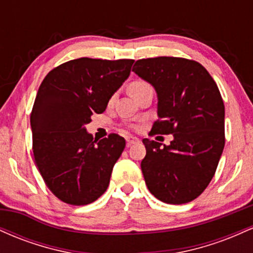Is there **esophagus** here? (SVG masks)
<instances>
[{
  "label": "esophagus",
  "instance_id": "34e87169",
  "mask_svg": "<svg viewBox=\"0 0 253 253\" xmlns=\"http://www.w3.org/2000/svg\"><path fill=\"white\" fill-rule=\"evenodd\" d=\"M126 141H127V147H129L132 146V145L139 143V139L135 138V136H127Z\"/></svg>",
  "mask_w": 253,
  "mask_h": 253
}]
</instances>
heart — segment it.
<instances>
[{
    "mask_svg": "<svg viewBox=\"0 0 253 253\" xmlns=\"http://www.w3.org/2000/svg\"><path fill=\"white\" fill-rule=\"evenodd\" d=\"M147 86H150V85L146 82H144V81H134V82H132L129 84L128 91L130 95H134V94H136V92L140 91V90L147 88ZM113 100H114V96L110 98V102H112Z\"/></svg>",
    "mask_w": 253,
    "mask_h": 253,
    "instance_id": "1",
    "label": "heart"
}]
</instances>
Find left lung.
<instances>
[{
  "mask_svg": "<svg viewBox=\"0 0 253 253\" xmlns=\"http://www.w3.org/2000/svg\"><path fill=\"white\" fill-rule=\"evenodd\" d=\"M132 71L158 97L151 135H173L170 145L143 139L145 183L165 203L193 201L210 184L225 146V106L215 81L200 63L177 57L139 59Z\"/></svg>",
  "mask_w": 253,
  "mask_h": 253,
  "instance_id": "8db88e82",
  "label": "left lung"
}]
</instances>
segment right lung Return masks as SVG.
I'll list each match as a JSON object with an SVG mask.
<instances>
[{
  "label": "right lung",
  "instance_id": "1",
  "mask_svg": "<svg viewBox=\"0 0 253 253\" xmlns=\"http://www.w3.org/2000/svg\"><path fill=\"white\" fill-rule=\"evenodd\" d=\"M133 63L78 58L54 68L40 84L31 113L34 161L60 201L89 205L108 188L126 141L115 133L94 140L85 125L106 110Z\"/></svg>",
  "mask_w": 253,
  "mask_h": 253
}]
</instances>
